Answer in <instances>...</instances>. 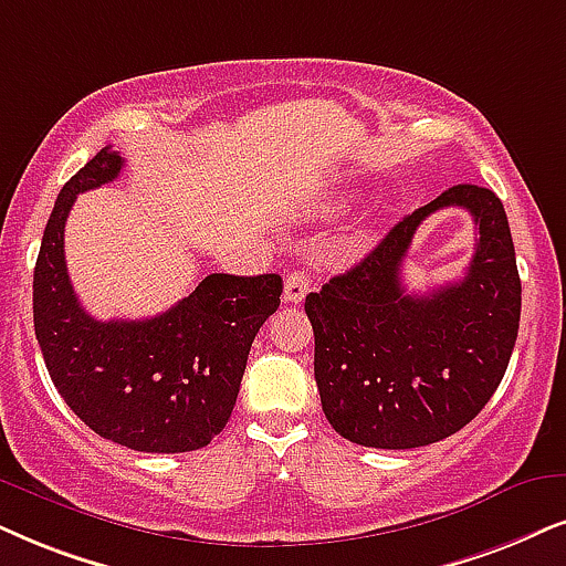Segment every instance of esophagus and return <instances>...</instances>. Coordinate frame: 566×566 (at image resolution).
<instances>
[{
  "label": "esophagus",
  "mask_w": 566,
  "mask_h": 566,
  "mask_svg": "<svg viewBox=\"0 0 566 566\" xmlns=\"http://www.w3.org/2000/svg\"><path fill=\"white\" fill-rule=\"evenodd\" d=\"M307 287H311V276H307V271L303 269H295L287 274V282H284V303H303L305 295H307Z\"/></svg>",
  "instance_id": "obj_1"
}]
</instances>
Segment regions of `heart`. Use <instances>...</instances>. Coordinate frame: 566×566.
Listing matches in <instances>:
<instances>
[{"label": "heart", "instance_id": "1", "mask_svg": "<svg viewBox=\"0 0 566 566\" xmlns=\"http://www.w3.org/2000/svg\"><path fill=\"white\" fill-rule=\"evenodd\" d=\"M342 211H345V203H342V200H321V203L316 206V217H321V219L339 217Z\"/></svg>", "mask_w": 566, "mask_h": 566}]
</instances>
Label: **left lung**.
Returning a JSON list of instances; mask_svg holds the SVG:
<instances>
[{
    "label": "left lung",
    "mask_w": 566,
    "mask_h": 566,
    "mask_svg": "<svg viewBox=\"0 0 566 566\" xmlns=\"http://www.w3.org/2000/svg\"><path fill=\"white\" fill-rule=\"evenodd\" d=\"M468 208L476 255L460 283L407 296L401 263L426 216ZM522 287L496 192L454 185L397 221L357 266L305 297L326 420L360 447L415 449L470 423L502 384L517 342Z\"/></svg>",
    "instance_id": "8db88e82"
}]
</instances>
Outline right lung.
<instances>
[{"label":"right lung","instance_id":"obj_1","mask_svg":"<svg viewBox=\"0 0 566 566\" xmlns=\"http://www.w3.org/2000/svg\"><path fill=\"white\" fill-rule=\"evenodd\" d=\"M123 167L106 146L56 196L33 271L35 339L56 391L91 431L135 452H192L230 420L282 276L209 274L154 318L88 316L67 276L64 221L81 192L117 180Z\"/></svg>","mask_w":566,"mask_h":566}]
</instances>
